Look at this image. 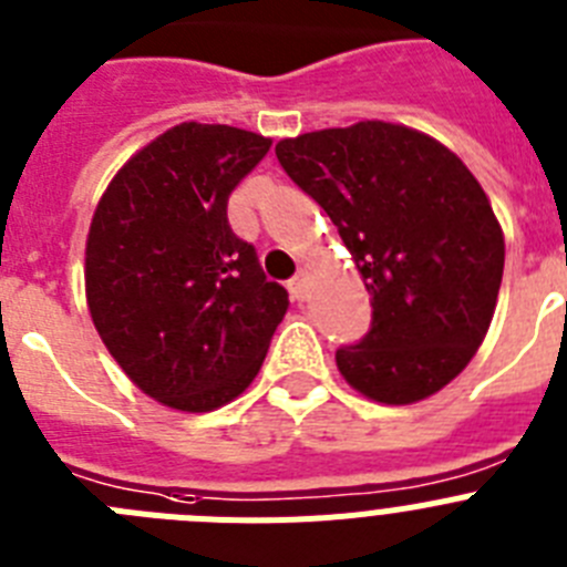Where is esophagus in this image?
<instances>
[{
  "instance_id": "1",
  "label": "esophagus",
  "mask_w": 567,
  "mask_h": 567,
  "mask_svg": "<svg viewBox=\"0 0 567 567\" xmlns=\"http://www.w3.org/2000/svg\"><path fill=\"white\" fill-rule=\"evenodd\" d=\"M289 292H292L295 300L307 298V292H309V278H307V275H303V272L295 275V278L289 280Z\"/></svg>"
}]
</instances>
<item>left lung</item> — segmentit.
I'll use <instances>...</instances> for the list:
<instances>
[{"instance_id":"8db88e82","label":"left lung","mask_w":567,"mask_h":567,"mask_svg":"<svg viewBox=\"0 0 567 567\" xmlns=\"http://www.w3.org/2000/svg\"><path fill=\"white\" fill-rule=\"evenodd\" d=\"M284 173L323 207L372 298V327L334 352L365 398L417 403L463 372L488 332L505 240L477 178L403 124L284 138Z\"/></svg>"}]
</instances>
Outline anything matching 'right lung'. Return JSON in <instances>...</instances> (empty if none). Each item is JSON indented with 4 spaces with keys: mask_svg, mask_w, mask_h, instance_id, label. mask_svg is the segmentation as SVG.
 Instances as JSON below:
<instances>
[{
    "mask_svg": "<svg viewBox=\"0 0 567 567\" xmlns=\"http://www.w3.org/2000/svg\"><path fill=\"white\" fill-rule=\"evenodd\" d=\"M269 144L227 124H178L118 169L90 224V318L127 378L178 412L238 398L289 309L227 218L229 193Z\"/></svg>",
    "mask_w": 567,
    "mask_h": 567,
    "instance_id": "1",
    "label": "right lung"
}]
</instances>
